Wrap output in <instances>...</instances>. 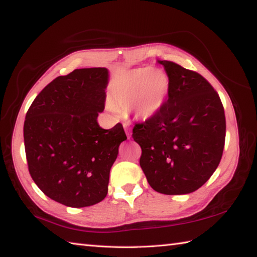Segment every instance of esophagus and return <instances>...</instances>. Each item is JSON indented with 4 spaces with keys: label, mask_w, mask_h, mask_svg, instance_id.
<instances>
[{
    "label": "esophagus",
    "mask_w": 257,
    "mask_h": 257,
    "mask_svg": "<svg viewBox=\"0 0 257 257\" xmlns=\"http://www.w3.org/2000/svg\"><path fill=\"white\" fill-rule=\"evenodd\" d=\"M124 130H125V135H127V138L128 139L132 138V132H130V128L128 127V124H124Z\"/></svg>",
    "instance_id": "1"
}]
</instances>
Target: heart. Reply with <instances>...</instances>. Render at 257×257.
<instances>
[{
    "label": "heart",
    "mask_w": 257,
    "mask_h": 257,
    "mask_svg": "<svg viewBox=\"0 0 257 257\" xmlns=\"http://www.w3.org/2000/svg\"><path fill=\"white\" fill-rule=\"evenodd\" d=\"M169 91L170 78L165 70L137 68L114 85L110 103L114 108H130L136 119L147 120L161 110Z\"/></svg>",
    "instance_id": "obj_1"
}]
</instances>
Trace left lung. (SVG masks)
<instances>
[{"instance_id":"obj_1","label":"left lung","mask_w":257,"mask_h":257,"mask_svg":"<svg viewBox=\"0 0 257 257\" xmlns=\"http://www.w3.org/2000/svg\"><path fill=\"white\" fill-rule=\"evenodd\" d=\"M170 78L168 100L156 116L136 123L133 138L143 150L140 167L162 194H188L216 170L225 143L224 108L204 77L159 61Z\"/></svg>"}]
</instances>
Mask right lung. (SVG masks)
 Returning <instances> with one entry per match:
<instances>
[{
    "instance_id": "obj_1",
    "label": "right lung",
    "mask_w": 257,
    "mask_h": 257,
    "mask_svg": "<svg viewBox=\"0 0 257 257\" xmlns=\"http://www.w3.org/2000/svg\"><path fill=\"white\" fill-rule=\"evenodd\" d=\"M109 72L75 69L58 76L32 102L24 121V145L32 179L43 193L70 207L106 198L109 173L120 144L121 123L102 129Z\"/></svg>"
}]
</instances>
